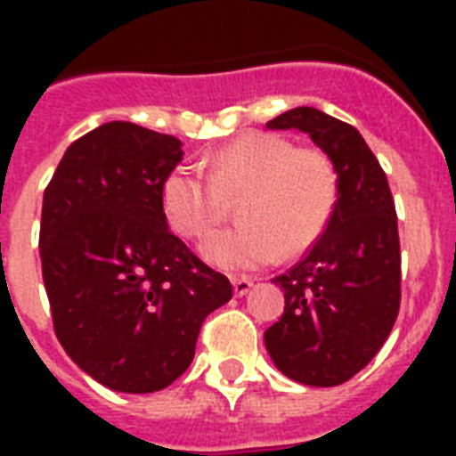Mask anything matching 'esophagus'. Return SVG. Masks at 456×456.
I'll return each mask as SVG.
<instances>
[{
    "instance_id": "esophagus-1",
    "label": "esophagus",
    "mask_w": 456,
    "mask_h": 456,
    "mask_svg": "<svg viewBox=\"0 0 456 456\" xmlns=\"http://www.w3.org/2000/svg\"><path fill=\"white\" fill-rule=\"evenodd\" d=\"M232 286H234V296H239V298H241V296H246V293L250 291L253 281H250V279H246V277H236L234 281H232Z\"/></svg>"
}]
</instances>
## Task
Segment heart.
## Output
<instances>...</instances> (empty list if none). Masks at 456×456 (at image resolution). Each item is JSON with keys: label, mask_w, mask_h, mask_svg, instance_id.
<instances>
[{"label": "heart", "mask_w": 456, "mask_h": 456, "mask_svg": "<svg viewBox=\"0 0 456 456\" xmlns=\"http://www.w3.org/2000/svg\"><path fill=\"white\" fill-rule=\"evenodd\" d=\"M210 177L177 165L160 184V208L182 239H203L241 199L243 224L217 232L200 246L208 263L229 272L257 270L296 257L317 243L338 203V170L331 156L293 146L277 134H246L208 158Z\"/></svg>", "instance_id": "1"}]
</instances>
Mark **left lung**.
Here are the masks:
<instances>
[{"instance_id": "left-lung-1", "label": "left lung", "mask_w": 456, "mask_h": 456, "mask_svg": "<svg viewBox=\"0 0 456 456\" xmlns=\"http://www.w3.org/2000/svg\"><path fill=\"white\" fill-rule=\"evenodd\" d=\"M300 130L338 170V203L326 232L291 272L284 314L265 331L274 367L291 381L340 386L374 360L400 310V239L388 179L353 125L312 106L267 123Z\"/></svg>"}]
</instances>
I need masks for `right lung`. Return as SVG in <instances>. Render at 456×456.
Segmentation results:
<instances>
[{"label": "right lung", "mask_w": 456, "mask_h": 456, "mask_svg": "<svg viewBox=\"0 0 456 456\" xmlns=\"http://www.w3.org/2000/svg\"><path fill=\"white\" fill-rule=\"evenodd\" d=\"M184 151L170 134L113 120L68 146L42 200L39 257L56 338L118 393L184 374L203 319L232 284L167 229L160 184Z\"/></svg>", "instance_id": "obj_1"}]
</instances>
